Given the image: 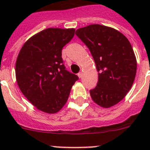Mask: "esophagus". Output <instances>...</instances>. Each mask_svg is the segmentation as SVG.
<instances>
[{"instance_id":"1","label":"esophagus","mask_w":150,"mask_h":150,"mask_svg":"<svg viewBox=\"0 0 150 150\" xmlns=\"http://www.w3.org/2000/svg\"><path fill=\"white\" fill-rule=\"evenodd\" d=\"M78 76H79V78H81L82 76H83V71H80V72L78 73Z\"/></svg>"}]
</instances>
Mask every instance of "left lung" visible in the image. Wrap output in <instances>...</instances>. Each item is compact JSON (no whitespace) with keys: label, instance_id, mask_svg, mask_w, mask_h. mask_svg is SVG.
<instances>
[{"label":"left lung","instance_id":"8db88e82","mask_svg":"<svg viewBox=\"0 0 150 150\" xmlns=\"http://www.w3.org/2000/svg\"><path fill=\"white\" fill-rule=\"evenodd\" d=\"M76 35L88 48L98 71V81L90 90L97 104L109 108L121 101L133 85L137 60L132 46L122 33L100 25L76 30Z\"/></svg>","mask_w":150,"mask_h":150}]
</instances>
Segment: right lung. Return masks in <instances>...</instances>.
I'll list each match as a JSON object with an SVG mask.
<instances>
[{"label":"right lung","mask_w":150,"mask_h":150,"mask_svg":"<svg viewBox=\"0 0 150 150\" xmlns=\"http://www.w3.org/2000/svg\"><path fill=\"white\" fill-rule=\"evenodd\" d=\"M75 29L47 28L28 40L16 63L18 86L38 110L59 112L66 104L71 87L79 79L66 70L62 50L74 36Z\"/></svg>","instance_id":"obj_1"}]
</instances>
